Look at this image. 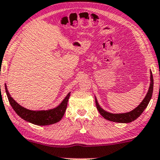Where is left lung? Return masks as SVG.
Masks as SVG:
<instances>
[{
	"mask_svg": "<svg viewBox=\"0 0 160 160\" xmlns=\"http://www.w3.org/2000/svg\"><path fill=\"white\" fill-rule=\"evenodd\" d=\"M153 75H152V72L151 71V84H150L149 90L146 95V97H144V100L140 103V105L137 108H135L134 110L131 111V112H127V113H123V114H112L109 112H107L105 110H103L100 106H99L98 102H97V99H95L96 101V106H97V110L99 111V112L100 113L101 115L105 119L108 120V121H113V122H117V123H129V122H132L135 120L137 119L141 114H142V112H144V110L145 109L146 107L148 106V103H149L150 100H151L152 93H153Z\"/></svg>",
	"mask_w": 160,
	"mask_h": 160,
	"instance_id": "8db88e82",
	"label": "left lung"
}]
</instances>
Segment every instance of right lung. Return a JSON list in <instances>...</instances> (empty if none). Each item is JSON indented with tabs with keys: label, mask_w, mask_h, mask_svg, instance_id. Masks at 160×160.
Wrapping results in <instances>:
<instances>
[{
	"label": "right lung",
	"mask_w": 160,
	"mask_h": 160,
	"mask_svg": "<svg viewBox=\"0 0 160 160\" xmlns=\"http://www.w3.org/2000/svg\"><path fill=\"white\" fill-rule=\"evenodd\" d=\"M5 90L9 102L10 103L13 110L16 112V114L22 119H24V121L38 126L53 124V123H58V121H61L65 113L66 109H67V102H68V99L69 98V96H70V93H69L63 100V102L53 109L46 111H31L21 106L11 97L6 84Z\"/></svg>",
	"instance_id": "obj_1"
}]
</instances>
